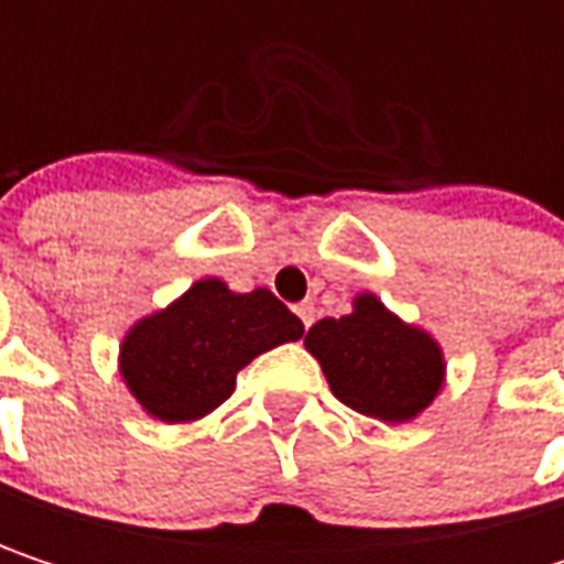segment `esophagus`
I'll use <instances>...</instances> for the list:
<instances>
[{
	"label": "esophagus",
	"mask_w": 564,
	"mask_h": 564,
	"mask_svg": "<svg viewBox=\"0 0 564 564\" xmlns=\"http://www.w3.org/2000/svg\"><path fill=\"white\" fill-rule=\"evenodd\" d=\"M296 316H300V323L310 329V323H313V316H316V310H313V303H300L296 306Z\"/></svg>",
	"instance_id": "obj_1"
}]
</instances>
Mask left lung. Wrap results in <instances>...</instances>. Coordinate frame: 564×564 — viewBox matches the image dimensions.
Instances as JSON below:
<instances>
[{"label": "left lung", "mask_w": 564, "mask_h": 564, "mask_svg": "<svg viewBox=\"0 0 564 564\" xmlns=\"http://www.w3.org/2000/svg\"><path fill=\"white\" fill-rule=\"evenodd\" d=\"M303 346L343 404L389 424L417 417L447 372L437 339L394 316L376 293H359L339 319L313 323Z\"/></svg>", "instance_id": "8db88e82"}]
</instances>
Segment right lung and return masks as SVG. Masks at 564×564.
<instances>
[{
    "mask_svg": "<svg viewBox=\"0 0 564 564\" xmlns=\"http://www.w3.org/2000/svg\"><path fill=\"white\" fill-rule=\"evenodd\" d=\"M300 336L303 323L268 286L235 293L205 278L130 326L120 343V376L150 417L188 424L231 398L251 359Z\"/></svg>",
    "mask_w": 564,
    "mask_h": 564,
    "instance_id": "add662e5",
    "label": "right lung"
}]
</instances>
